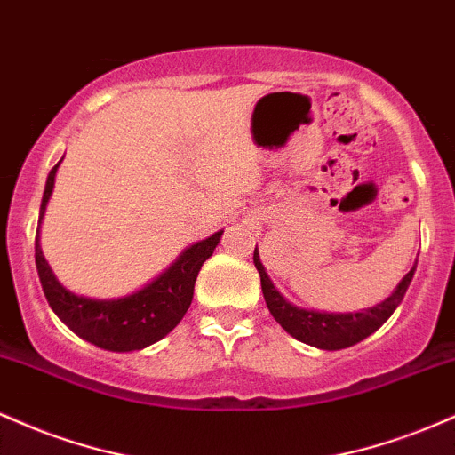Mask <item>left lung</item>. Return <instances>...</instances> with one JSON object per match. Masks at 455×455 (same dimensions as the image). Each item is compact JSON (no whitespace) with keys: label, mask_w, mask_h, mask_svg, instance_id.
Wrapping results in <instances>:
<instances>
[{"label":"left lung","mask_w":455,"mask_h":455,"mask_svg":"<svg viewBox=\"0 0 455 455\" xmlns=\"http://www.w3.org/2000/svg\"><path fill=\"white\" fill-rule=\"evenodd\" d=\"M254 267L259 269L265 304H267L271 316L280 323L284 331H289L299 342L323 348V351H340V348H348L353 344L365 340L370 333L377 331L394 315L395 307L404 299L417 265H412V269L402 278L387 299L359 312H318L297 307L291 301H286L274 286V282L269 280L267 271L260 263L257 248H254Z\"/></svg>","instance_id":"left-lung-1"}]
</instances>
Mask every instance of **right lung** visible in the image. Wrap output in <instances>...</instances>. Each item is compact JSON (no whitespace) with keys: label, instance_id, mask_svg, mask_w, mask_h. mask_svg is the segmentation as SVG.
<instances>
[{"label":"right lung","instance_id":"1","mask_svg":"<svg viewBox=\"0 0 455 455\" xmlns=\"http://www.w3.org/2000/svg\"><path fill=\"white\" fill-rule=\"evenodd\" d=\"M60 162L46 177L38 224L43 222L46 203L53 192ZM220 237L222 231H218L203 242L192 243L169 269L162 271L148 286L117 299H90V297L75 295L72 291L64 289L46 263L38 235H36V269H38L40 284H43L49 306L78 338L96 344L104 351H140L162 340L184 318L192 304L198 271L213 254Z\"/></svg>","mask_w":455,"mask_h":455}]
</instances>
